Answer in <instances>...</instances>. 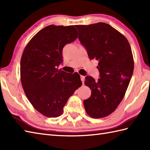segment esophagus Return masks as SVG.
Listing matches in <instances>:
<instances>
[{"label":"esophagus","instance_id":"esophagus-1","mask_svg":"<svg viewBox=\"0 0 150 150\" xmlns=\"http://www.w3.org/2000/svg\"><path fill=\"white\" fill-rule=\"evenodd\" d=\"M84 79H85V77H84V76L81 75V81H82V83H83V84H84Z\"/></svg>","mask_w":150,"mask_h":150}]
</instances>
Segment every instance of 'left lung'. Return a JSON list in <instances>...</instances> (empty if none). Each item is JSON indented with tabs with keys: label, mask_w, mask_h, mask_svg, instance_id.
Listing matches in <instances>:
<instances>
[{
	"label": "left lung",
	"mask_w": 150,
	"mask_h": 150,
	"mask_svg": "<svg viewBox=\"0 0 150 150\" xmlns=\"http://www.w3.org/2000/svg\"><path fill=\"white\" fill-rule=\"evenodd\" d=\"M79 39L89 58L98 61L100 79L91 76L84 83L91 89L90 98L84 100L89 116L105 117L115 110L128 87L134 68L131 47L126 38L110 25L98 22L76 25Z\"/></svg>",
	"instance_id": "obj_1"
}]
</instances>
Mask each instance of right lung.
<instances>
[{
	"label": "right lung",
	"mask_w": 150,
	"mask_h": 150,
	"mask_svg": "<svg viewBox=\"0 0 150 150\" xmlns=\"http://www.w3.org/2000/svg\"><path fill=\"white\" fill-rule=\"evenodd\" d=\"M77 34L73 26H47L30 40L22 53V87L35 109L46 117L61 115L68 98L82 85L78 73L57 68L63 62V47L77 39Z\"/></svg>",
	"instance_id": "1"
}]
</instances>
